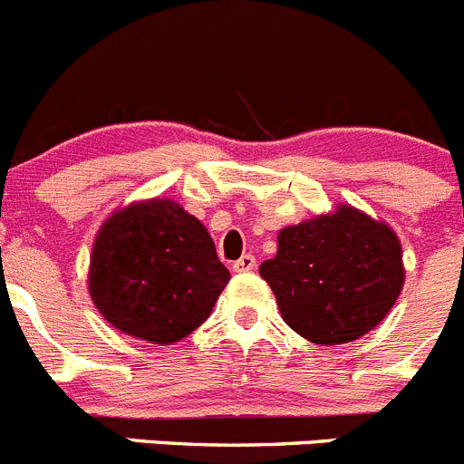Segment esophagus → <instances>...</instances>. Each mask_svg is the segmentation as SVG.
Returning a JSON list of instances; mask_svg holds the SVG:
<instances>
[{
	"mask_svg": "<svg viewBox=\"0 0 464 464\" xmlns=\"http://www.w3.org/2000/svg\"><path fill=\"white\" fill-rule=\"evenodd\" d=\"M254 266H256V258H254L252 254H242V256L233 263V270H236V273H249V270H254Z\"/></svg>",
	"mask_w": 464,
	"mask_h": 464,
	"instance_id": "esophagus-1",
	"label": "esophagus"
}]
</instances>
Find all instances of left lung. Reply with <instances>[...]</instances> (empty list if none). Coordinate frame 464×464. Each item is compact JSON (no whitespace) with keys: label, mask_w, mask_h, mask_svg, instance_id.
<instances>
[{"label":"left lung","mask_w":464,"mask_h":464,"mask_svg":"<svg viewBox=\"0 0 464 464\" xmlns=\"http://www.w3.org/2000/svg\"><path fill=\"white\" fill-rule=\"evenodd\" d=\"M258 273L282 319L314 344H344L372 331L404 284L393 228L352 206L282 228L277 254Z\"/></svg>","instance_id":"1"}]
</instances>
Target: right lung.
Here are the masks:
<instances>
[{
    "mask_svg": "<svg viewBox=\"0 0 464 464\" xmlns=\"http://www.w3.org/2000/svg\"><path fill=\"white\" fill-rule=\"evenodd\" d=\"M228 279L208 228L170 198L112 212L99 228L87 275L103 319L150 344H173L196 331Z\"/></svg>",
    "mask_w": 464,
    "mask_h": 464,
    "instance_id": "add662e5",
    "label": "right lung"
}]
</instances>
